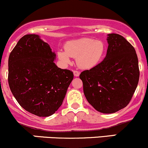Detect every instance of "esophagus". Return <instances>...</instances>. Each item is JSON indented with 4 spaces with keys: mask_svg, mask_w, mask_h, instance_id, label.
Segmentation results:
<instances>
[{
    "mask_svg": "<svg viewBox=\"0 0 148 148\" xmlns=\"http://www.w3.org/2000/svg\"><path fill=\"white\" fill-rule=\"evenodd\" d=\"M73 73H74V76H75V77H77V76H79V74H80V72H78V71H74Z\"/></svg>",
    "mask_w": 148,
    "mask_h": 148,
    "instance_id": "1",
    "label": "esophagus"
}]
</instances>
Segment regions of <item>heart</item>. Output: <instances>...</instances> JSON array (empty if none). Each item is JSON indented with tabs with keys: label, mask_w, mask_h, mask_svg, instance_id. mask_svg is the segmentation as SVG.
<instances>
[{
	"label": "heart",
	"mask_w": 148,
	"mask_h": 148,
	"mask_svg": "<svg viewBox=\"0 0 148 148\" xmlns=\"http://www.w3.org/2000/svg\"><path fill=\"white\" fill-rule=\"evenodd\" d=\"M106 49L104 42L101 40L84 37L67 42L64 45V51L58 50L57 56L64 64L71 63V57L76 58V62L81 68L90 69L100 63Z\"/></svg>",
	"instance_id": "b5f03b06"
}]
</instances>
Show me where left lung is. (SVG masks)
Segmentation results:
<instances>
[{
	"label": "left lung",
	"instance_id": "8db88e82",
	"mask_svg": "<svg viewBox=\"0 0 148 148\" xmlns=\"http://www.w3.org/2000/svg\"><path fill=\"white\" fill-rule=\"evenodd\" d=\"M106 40L108 46L104 59L81 72L79 77L90 104L100 113H113L130 103L140 73L135 49L125 37L111 33Z\"/></svg>",
	"mask_w": 148,
	"mask_h": 148
}]
</instances>
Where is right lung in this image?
Masks as SVG:
<instances>
[{"mask_svg": "<svg viewBox=\"0 0 148 148\" xmlns=\"http://www.w3.org/2000/svg\"><path fill=\"white\" fill-rule=\"evenodd\" d=\"M56 55L40 35H25L10 53L8 83L22 108L40 117H48L60 108L73 72L58 67Z\"/></svg>", "mask_w": 148, "mask_h": 148, "instance_id": "add662e5", "label": "right lung"}]
</instances>
